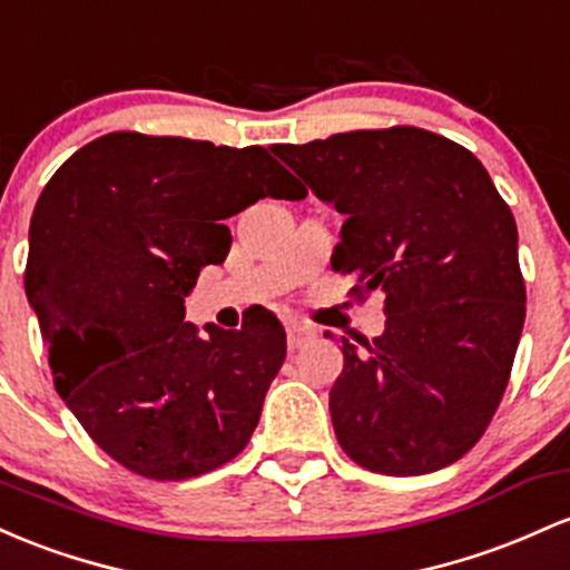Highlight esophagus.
<instances>
[{"label": "esophagus", "instance_id": "obj_1", "mask_svg": "<svg viewBox=\"0 0 570 570\" xmlns=\"http://www.w3.org/2000/svg\"><path fill=\"white\" fill-rule=\"evenodd\" d=\"M312 338H315V331L312 328H304L298 323H287V347L291 350H302Z\"/></svg>", "mask_w": 570, "mask_h": 570}]
</instances>
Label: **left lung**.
<instances>
[{
	"instance_id": "8db88e82",
	"label": "left lung",
	"mask_w": 570,
	"mask_h": 570,
	"mask_svg": "<svg viewBox=\"0 0 570 570\" xmlns=\"http://www.w3.org/2000/svg\"><path fill=\"white\" fill-rule=\"evenodd\" d=\"M274 153L344 215L331 266L353 274L357 298L385 296V334L342 336L338 444L387 476L455 463L488 431L525 323L509 204L474 153L417 126Z\"/></svg>"
}]
</instances>
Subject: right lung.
I'll list each match as a JSON object with an SVG mask.
<instances>
[{
	"label": "right lung",
	"instance_id": "obj_1",
	"mask_svg": "<svg viewBox=\"0 0 570 570\" xmlns=\"http://www.w3.org/2000/svg\"><path fill=\"white\" fill-rule=\"evenodd\" d=\"M302 199L266 147L112 131L45 185L23 285L63 404L134 474L180 482L239 455L283 366L285 328L185 323V296L223 264V220L258 199Z\"/></svg>",
	"mask_w": 570,
	"mask_h": 570
}]
</instances>
